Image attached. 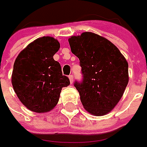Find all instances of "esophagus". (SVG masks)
Masks as SVG:
<instances>
[{
  "label": "esophagus",
  "instance_id": "esophagus-1",
  "mask_svg": "<svg viewBox=\"0 0 147 147\" xmlns=\"http://www.w3.org/2000/svg\"><path fill=\"white\" fill-rule=\"evenodd\" d=\"M69 81H70L71 83H73V82H74V75H69Z\"/></svg>",
  "mask_w": 147,
  "mask_h": 147
}]
</instances>
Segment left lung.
Listing matches in <instances>:
<instances>
[{
	"instance_id": "obj_1",
	"label": "left lung",
	"mask_w": 147,
	"mask_h": 147,
	"mask_svg": "<svg viewBox=\"0 0 147 147\" xmlns=\"http://www.w3.org/2000/svg\"><path fill=\"white\" fill-rule=\"evenodd\" d=\"M79 59L82 81H75L82 105L96 116L108 114L121 99L128 82V64L119 50L103 37L86 32L69 39Z\"/></svg>"
}]
</instances>
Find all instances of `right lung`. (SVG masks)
Wrapping results in <instances>:
<instances>
[{
  "instance_id": "1",
  "label": "right lung",
  "mask_w": 147,
  "mask_h": 147,
  "mask_svg": "<svg viewBox=\"0 0 147 147\" xmlns=\"http://www.w3.org/2000/svg\"><path fill=\"white\" fill-rule=\"evenodd\" d=\"M59 43L51 37L37 38L23 50L14 64L12 85L20 100L28 110L43 113L58 103L62 88L69 85L61 66L53 59Z\"/></svg>"
}]
</instances>
